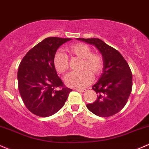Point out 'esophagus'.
<instances>
[{
  "mask_svg": "<svg viewBox=\"0 0 149 149\" xmlns=\"http://www.w3.org/2000/svg\"><path fill=\"white\" fill-rule=\"evenodd\" d=\"M74 90L77 91H79V92H85L86 91V89H85V88H83V89H80V88H75Z\"/></svg>",
  "mask_w": 149,
  "mask_h": 149,
  "instance_id": "esophagus-1",
  "label": "esophagus"
}]
</instances>
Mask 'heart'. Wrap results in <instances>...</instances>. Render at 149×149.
Listing matches in <instances>:
<instances>
[{
  "label": "heart",
  "mask_w": 149,
  "mask_h": 149,
  "mask_svg": "<svg viewBox=\"0 0 149 149\" xmlns=\"http://www.w3.org/2000/svg\"><path fill=\"white\" fill-rule=\"evenodd\" d=\"M70 55L82 58L80 72H72L65 75L64 81L68 86L74 88H83L91 83L93 76H97L102 70L103 58L100 54L93 53L88 45L84 44H76L67 49ZM54 65L56 70L60 74L65 72L69 68L68 56L58 51L54 56Z\"/></svg>",
  "instance_id": "obj_1"
}]
</instances>
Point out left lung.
<instances>
[{
  "label": "left lung",
  "instance_id": "obj_1",
  "mask_svg": "<svg viewBox=\"0 0 149 149\" xmlns=\"http://www.w3.org/2000/svg\"><path fill=\"white\" fill-rule=\"evenodd\" d=\"M94 45L102 54V73L92 86L97 100L86 104L89 111L100 117L113 116L124 107L132 87V74L127 61L116 49L98 38H77Z\"/></svg>",
  "mask_w": 149,
  "mask_h": 149
}]
</instances>
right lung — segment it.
Segmentation results:
<instances>
[{
  "instance_id": "add662e5",
  "label": "right lung",
  "mask_w": 149,
  "mask_h": 149,
  "mask_svg": "<svg viewBox=\"0 0 149 149\" xmlns=\"http://www.w3.org/2000/svg\"><path fill=\"white\" fill-rule=\"evenodd\" d=\"M71 40L45 38L29 50L19 64V91L24 104L33 114L47 117L56 113L63 107L72 91L65 87L53 63L59 47Z\"/></svg>"
}]
</instances>
